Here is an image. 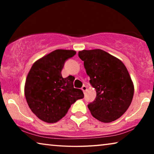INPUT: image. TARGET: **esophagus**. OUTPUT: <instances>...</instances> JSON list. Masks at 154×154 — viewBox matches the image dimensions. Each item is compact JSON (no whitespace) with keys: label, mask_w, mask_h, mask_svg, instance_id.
<instances>
[{"label":"esophagus","mask_w":154,"mask_h":154,"mask_svg":"<svg viewBox=\"0 0 154 154\" xmlns=\"http://www.w3.org/2000/svg\"><path fill=\"white\" fill-rule=\"evenodd\" d=\"M82 90H83V92H85V91L87 90V87L85 86V85H83L82 88Z\"/></svg>","instance_id":"1"}]
</instances>
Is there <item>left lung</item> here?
I'll return each instance as SVG.
<instances>
[{
	"mask_svg": "<svg viewBox=\"0 0 154 154\" xmlns=\"http://www.w3.org/2000/svg\"><path fill=\"white\" fill-rule=\"evenodd\" d=\"M96 97L88 107L94 118L109 123L120 118L131 104L134 84L120 60L102 49L79 51Z\"/></svg>",
	"mask_w": 154,
	"mask_h": 154,
	"instance_id": "left-lung-1",
	"label": "left lung"
}]
</instances>
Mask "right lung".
I'll return each mask as SVG.
<instances>
[{
    "label": "right lung",
    "instance_id": "1",
    "mask_svg": "<svg viewBox=\"0 0 154 154\" xmlns=\"http://www.w3.org/2000/svg\"><path fill=\"white\" fill-rule=\"evenodd\" d=\"M74 50L56 49L32 64L26 79L24 94L32 113L47 123H55L67 113L72 104L83 98L82 90L73 86L75 77L63 78L65 61Z\"/></svg>",
    "mask_w": 154,
    "mask_h": 154
}]
</instances>
